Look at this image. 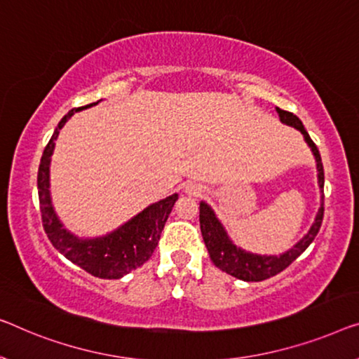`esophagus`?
I'll use <instances>...</instances> for the list:
<instances>
[{
    "instance_id": "obj_1",
    "label": "esophagus",
    "mask_w": 359,
    "mask_h": 359,
    "mask_svg": "<svg viewBox=\"0 0 359 359\" xmlns=\"http://www.w3.org/2000/svg\"><path fill=\"white\" fill-rule=\"evenodd\" d=\"M187 194H190V195H200L201 191H203V189L200 185H195V184H190V185H187Z\"/></svg>"
}]
</instances>
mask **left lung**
I'll return each instance as SVG.
<instances>
[{
	"mask_svg": "<svg viewBox=\"0 0 359 359\" xmlns=\"http://www.w3.org/2000/svg\"><path fill=\"white\" fill-rule=\"evenodd\" d=\"M277 114H279L280 121L283 124L295 127L297 130L303 133L304 142L308 143V147L311 148V151L316 158V165H318V182H319V189L323 191L324 189V168H323V161H320V154L318 147L314 145V142L309 137V133L306 132V128L302 124V121L293 114V112L283 111L280 108H276ZM324 200V195H323ZM323 217H324V203L320 201V208L316 214V219H314L311 229H309L308 233L299 240L298 243L293 245V247L282 253L279 256H267V255H256V253H250V251H245L237 245H233V242L229 238V235L226 232V229L219 219L216 217V214L211 210L210 205H206L205 201L200 203V227H201V235L203 240H205V245L208 248V253H210V258L214 263V266L219 267V269L227 272L233 277H237L240 280H247V282H259L264 279H269V277L279 274L285 267L290 266L293 261H295L299 255L306 250L320 229V224H323Z\"/></svg>",
	"mask_w": 359,
	"mask_h": 359,
	"instance_id": "8db88e82",
	"label": "left lung"
}]
</instances>
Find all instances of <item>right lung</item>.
Masks as SVG:
<instances>
[{
  "label": "right lung",
  "instance_id": "obj_1",
  "mask_svg": "<svg viewBox=\"0 0 359 359\" xmlns=\"http://www.w3.org/2000/svg\"><path fill=\"white\" fill-rule=\"evenodd\" d=\"M98 104V101L92 104L82 106V108L71 109L62 117L57 124L55 133L45 147L41 154V161L39 168V200L43 229L57 251L66 256L74 264L82 267L88 274L100 279H121L122 276L137 269L151 258L154 248L159 242L164 224L168 221L174 203L177 201L179 195L174 194L164 200L153 203L145 208L130 221L126 222L111 233L104 237L96 238H79L64 229L60 217L56 216L51 205L50 196V161L53 149H55V140L60 135V130L64 124L71 119L74 112L90 108Z\"/></svg>",
  "mask_w": 359,
  "mask_h": 359
}]
</instances>
